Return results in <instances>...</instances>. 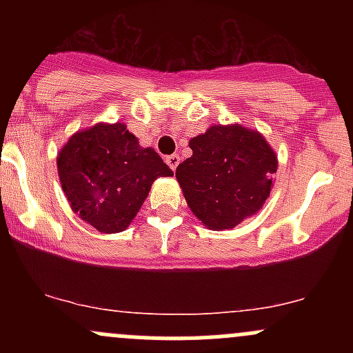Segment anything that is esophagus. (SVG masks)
Here are the masks:
<instances>
[{
  "mask_svg": "<svg viewBox=\"0 0 353 353\" xmlns=\"http://www.w3.org/2000/svg\"><path fill=\"white\" fill-rule=\"evenodd\" d=\"M179 161H181L179 154H172V156L165 157V163H168V165L172 169V171H176V168L179 165Z\"/></svg>",
  "mask_w": 353,
  "mask_h": 353,
  "instance_id": "obj_1",
  "label": "esophagus"
}]
</instances>
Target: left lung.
<instances>
[{"label":"left lung","mask_w":353,"mask_h":353,"mask_svg":"<svg viewBox=\"0 0 353 353\" xmlns=\"http://www.w3.org/2000/svg\"><path fill=\"white\" fill-rule=\"evenodd\" d=\"M192 156L176 169L194 216L209 229H232L262 208L277 171L267 141L242 125H212L190 139Z\"/></svg>","instance_id":"obj_1"}]
</instances>
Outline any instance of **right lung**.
<instances>
[{"label": "right lung", "instance_id": "add662e5", "mask_svg": "<svg viewBox=\"0 0 353 353\" xmlns=\"http://www.w3.org/2000/svg\"><path fill=\"white\" fill-rule=\"evenodd\" d=\"M61 185L72 210L101 232L131 224L157 177L172 176L152 148H141L124 124L76 132L58 156Z\"/></svg>", "mask_w": 353, "mask_h": 353}]
</instances>
